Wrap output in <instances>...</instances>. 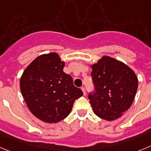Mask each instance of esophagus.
Masks as SVG:
<instances>
[{"label":"esophagus","mask_w":151,"mask_h":151,"mask_svg":"<svg viewBox=\"0 0 151 151\" xmlns=\"http://www.w3.org/2000/svg\"><path fill=\"white\" fill-rule=\"evenodd\" d=\"M81 90L83 91V93H84V96H85L86 95V91H85V89H84V87H81Z\"/></svg>","instance_id":"34e87169"}]
</instances>
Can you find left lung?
<instances>
[{"instance_id":"obj_1","label":"left lung","mask_w":151,"mask_h":151,"mask_svg":"<svg viewBox=\"0 0 151 151\" xmlns=\"http://www.w3.org/2000/svg\"><path fill=\"white\" fill-rule=\"evenodd\" d=\"M95 90L88 95L93 112L107 121L121 117L132 105L138 88V78L123 62L104 55L91 65Z\"/></svg>"}]
</instances>
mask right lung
Instances as JSON below:
<instances>
[{
  "instance_id": "obj_1",
  "label": "right lung",
  "mask_w": 151,
  "mask_h": 151,
  "mask_svg": "<svg viewBox=\"0 0 151 151\" xmlns=\"http://www.w3.org/2000/svg\"><path fill=\"white\" fill-rule=\"evenodd\" d=\"M65 63L56 52L43 54L32 61L20 79V88L32 114L47 123H57L71 112L75 100L83 96L64 71Z\"/></svg>"
}]
</instances>
